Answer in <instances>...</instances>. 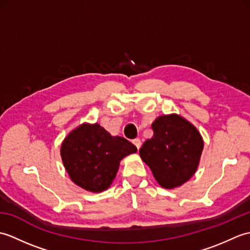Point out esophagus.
<instances>
[{
  "mask_svg": "<svg viewBox=\"0 0 250 250\" xmlns=\"http://www.w3.org/2000/svg\"><path fill=\"white\" fill-rule=\"evenodd\" d=\"M133 144L136 146L137 149H140L141 146H142V142H141L140 139H135V140H133Z\"/></svg>",
  "mask_w": 250,
  "mask_h": 250,
  "instance_id": "obj_1",
  "label": "esophagus"
}]
</instances>
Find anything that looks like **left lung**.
<instances>
[{
  "label": "left lung",
  "instance_id": "left-lung-1",
  "mask_svg": "<svg viewBox=\"0 0 250 250\" xmlns=\"http://www.w3.org/2000/svg\"><path fill=\"white\" fill-rule=\"evenodd\" d=\"M151 128L153 136L140 149L142 160L162 188L180 187L198 169L203 137L190 121L177 114L157 117Z\"/></svg>",
  "mask_w": 250,
  "mask_h": 250
}]
</instances>
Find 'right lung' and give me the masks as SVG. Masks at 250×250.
Segmentation results:
<instances>
[{
	"instance_id": "add662e5",
	"label": "right lung",
	"mask_w": 250,
	"mask_h": 250,
	"mask_svg": "<svg viewBox=\"0 0 250 250\" xmlns=\"http://www.w3.org/2000/svg\"><path fill=\"white\" fill-rule=\"evenodd\" d=\"M137 148L121 136H113L99 124H84L72 130L61 144V159L71 180L90 192L108 189L120 161Z\"/></svg>"
}]
</instances>
